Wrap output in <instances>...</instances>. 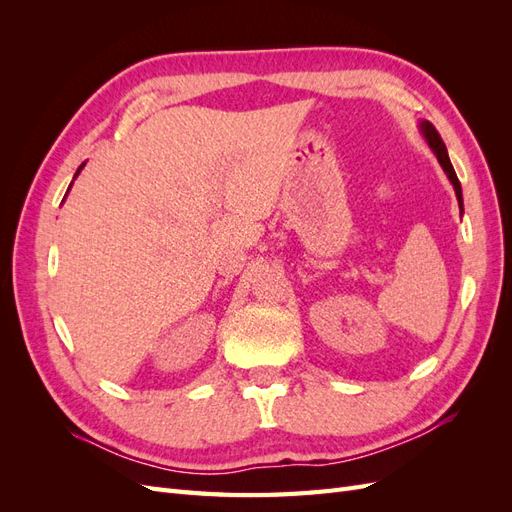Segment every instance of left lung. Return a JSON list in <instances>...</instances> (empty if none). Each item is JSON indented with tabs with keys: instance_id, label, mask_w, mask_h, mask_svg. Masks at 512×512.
Here are the masks:
<instances>
[{
	"instance_id": "left-lung-1",
	"label": "left lung",
	"mask_w": 512,
	"mask_h": 512,
	"mask_svg": "<svg viewBox=\"0 0 512 512\" xmlns=\"http://www.w3.org/2000/svg\"><path fill=\"white\" fill-rule=\"evenodd\" d=\"M421 132H423V136L427 138V143H429L431 151L436 153V158H438L440 166L444 168V173H446L448 181L453 183L455 194H457V200H459V207H463V198H461V183H459V179H457V175H455V168H453V164H451V158H448L446 145L442 143V138H440L438 130L433 128V123H431V121H421Z\"/></svg>"
}]
</instances>
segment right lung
<instances>
[{
  "instance_id": "add662e5",
  "label": "right lung",
  "mask_w": 512,
  "mask_h": 512,
  "mask_svg": "<svg viewBox=\"0 0 512 512\" xmlns=\"http://www.w3.org/2000/svg\"><path fill=\"white\" fill-rule=\"evenodd\" d=\"M81 168H83V166H81ZM81 168H79V170H76V175H79V173H81ZM76 175H74V179H76ZM68 190H70V188H68Z\"/></svg>"
}]
</instances>
